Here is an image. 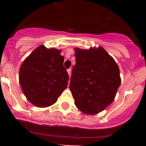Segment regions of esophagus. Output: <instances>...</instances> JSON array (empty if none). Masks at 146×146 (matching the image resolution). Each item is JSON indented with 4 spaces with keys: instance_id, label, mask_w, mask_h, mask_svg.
Wrapping results in <instances>:
<instances>
[{
    "instance_id": "1",
    "label": "esophagus",
    "mask_w": 146,
    "mask_h": 146,
    "mask_svg": "<svg viewBox=\"0 0 146 146\" xmlns=\"http://www.w3.org/2000/svg\"><path fill=\"white\" fill-rule=\"evenodd\" d=\"M67 71H68L69 76L70 77V76H71V68H69V69H68V70H67Z\"/></svg>"
}]
</instances>
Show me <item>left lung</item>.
Wrapping results in <instances>:
<instances>
[{
	"instance_id": "1",
	"label": "left lung",
	"mask_w": 146,
	"mask_h": 146,
	"mask_svg": "<svg viewBox=\"0 0 146 146\" xmlns=\"http://www.w3.org/2000/svg\"><path fill=\"white\" fill-rule=\"evenodd\" d=\"M75 52L70 83L75 105L84 113H98L115 98L121 84L119 67L101 46Z\"/></svg>"
}]
</instances>
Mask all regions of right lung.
Returning a JSON list of instances; mask_svg holds the SVG:
<instances>
[{
	"instance_id": "obj_1",
	"label": "right lung",
	"mask_w": 146,
	"mask_h": 146,
	"mask_svg": "<svg viewBox=\"0 0 146 146\" xmlns=\"http://www.w3.org/2000/svg\"><path fill=\"white\" fill-rule=\"evenodd\" d=\"M60 52L40 46L21 65L19 84L27 99L34 106H52L67 87L69 76Z\"/></svg>"
}]
</instances>
